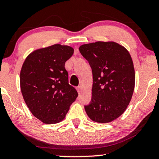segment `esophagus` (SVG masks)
Masks as SVG:
<instances>
[{"instance_id":"34e87169","label":"esophagus","mask_w":159,"mask_h":159,"mask_svg":"<svg viewBox=\"0 0 159 159\" xmlns=\"http://www.w3.org/2000/svg\"><path fill=\"white\" fill-rule=\"evenodd\" d=\"M81 90H82V89H81V87H80V86H79V87H78V88H77L78 93H79V94L80 93V92H81Z\"/></svg>"}]
</instances>
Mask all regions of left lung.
<instances>
[{
  "mask_svg": "<svg viewBox=\"0 0 159 159\" xmlns=\"http://www.w3.org/2000/svg\"><path fill=\"white\" fill-rule=\"evenodd\" d=\"M93 74L91 102L85 106L93 122L107 123L126 110L135 88V69L127 50L115 42H96L80 46Z\"/></svg>",
  "mask_w": 159,
  "mask_h": 159,
  "instance_id": "obj_1",
  "label": "left lung"
}]
</instances>
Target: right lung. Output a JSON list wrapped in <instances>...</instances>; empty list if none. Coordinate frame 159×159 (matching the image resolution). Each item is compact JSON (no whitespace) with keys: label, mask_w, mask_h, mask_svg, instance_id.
I'll return each instance as SVG.
<instances>
[{"label":"right lung","mask_w":159,"mask_h":159,"mask_svg":"<svg viewBox=\"0 0 159 159\" xmlns=\"http://www.w3.org/2000/svg\"><path fill=\"white\" fill-rule=\"evenodd\" d=\"M73 48L57 44L37 49L24 60L20 72L22 96L35 117L45 124L62 121L78 97L68 84L65 64Z\"/></svg>","instance_id":"obj_1"}]
</instances>
